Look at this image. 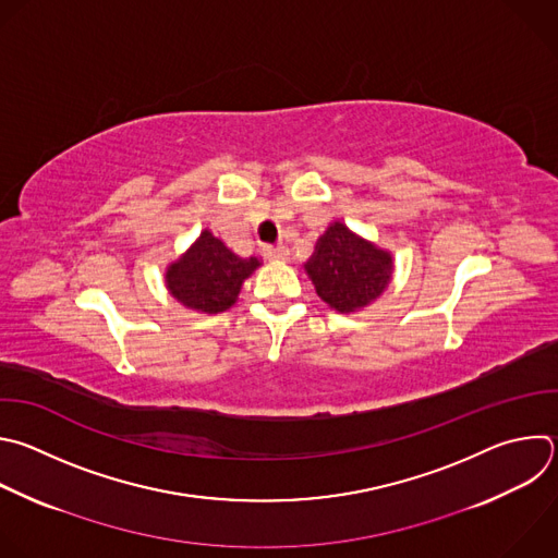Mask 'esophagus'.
Wrapping results in <instances>:
<instances>
[{"instance_id":"esophagus-1","label":"esophagus","mask_w":558,"mask_h":558,"mask_svg":"<svg viewBox=\"0 0 558 558\" xmlns=\"http://www.w3.org/2000/svg\"><path fill=\"white\" fill-rule=\"evenodd\" d=\"M263 256H265L267 260H287V258H289V247L282 245V243L269 245V247L263 250Z\"/></svg>"}]
</instances>
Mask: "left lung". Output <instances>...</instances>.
<instances>
[{"label":"left lung","instance_id":"1","mask_svg":"<svg viewBox=\"0 0 558 558\" xmlns=\"http://www.w3.org/2000/svg\"><path fill=\"white\" fill-rule=\"evenodd\" d=\"M317 295L337 313H356L384 295L395 276L390 250L332 221L304 263Z\"/></svg>","mask_w":558,"mask_h":558}]
</instances>
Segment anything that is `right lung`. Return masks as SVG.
<instances>
[{"label": "right lung", "instance_id": "add662e5", "mask_svg": "<svg viewBox=\"0 0 558 558\" xmlns=\"http://www.w3.org/2000/svg\"><path fill=\"white\" fill-rule=\"evenodd\" d=\"M260 265L258 256H239L206 228L189 250L166 265L163 282L181 306L217 315L236 304L243 282Z\"/></svg>", "mask_w": 558, "mask_h": 558}]
</instances>
